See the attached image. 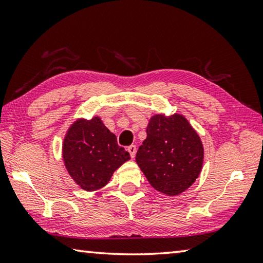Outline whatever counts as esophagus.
<instances>
[{
	"label": "esophagus",
	"mask_w": 263,
	"mask_h": 263,
	"mask_svg": "<svg viewBox=\"0 0 263 263\" xmlns=\"http://www.w3.org/2000/svg\"><path fill=\"white\" fill-rule=\"evenodd\" d=\"M127 151H128V153H130V155H131V158H132V159L136 157V152H137V147H136V145H131V146H128V147H127Z\"/></svg>",
	"instance_id": "obj_1"
}]
</instances>
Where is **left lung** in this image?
I'll use <instances>...</instances> for the list:
<instances>
[{
	"label": "left lung",
	"instance_id": "obj_1",
	"mask_svg": "<svg viewBox=\"0 0 263 263\" xmlns=\"http://www.w3.org/2000/svg\"><path fill=\"white\" fill-rule=\"evenodd\" d=\"M146 133L136 155L138 166L155 190L167 196L182 194L201 174V138L179 114L152 116Z\"/></svg>",
	"mask_w": 263,
	"mask_h": 263
}]
</instances>
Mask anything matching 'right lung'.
<instances>
[{"mask_svg":"<svg viewBox=\"0 0 263 263\" xmlns=\"http://www.w3.org/2000/svg\"><path fill=\"white\" fill-rule=\"evenodd\" d=\"M68 174L80 188L95 191L108 184L115 171L130 160L100 117L78 119L69 126L62 144Z\"/></svg>","mask_w":263,"mask_h":263,"instance_id":"right-lung-1","label":"right lung"}]
</instances>
